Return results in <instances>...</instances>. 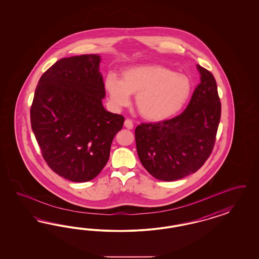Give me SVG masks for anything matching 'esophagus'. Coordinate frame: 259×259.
Returning <instances> with one entry per match:
<instances>
[{"instance_id":"1","label":"esophagus","mask_w":259,"mask_h":259,"mask_svg":"<svg viewBox=\"0 0 259 259\" xmlns=\"http://www.w3.org/2000/svg\"><path fill=\"white\" fill-rule=\"evenodd\" d=\"M124 126H125L127 129H133L134 123L133 121L131 120V119H129V118H127L125 119V121H124Z\"/></svg>"}]
</instances>
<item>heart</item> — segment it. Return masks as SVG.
I'll return each mask as SVG.
<instances>
[{
	"mask_svg": "<svg viewBox=\"0 0 259 259\" xmlns=\"http://www.w3.org/2000/svg\"><path fill=\"white\" fill-rule=\"evenodd\" d=\"M104 87L116 108L128 105L131 94H136L140 114L151 121H161L177 115L188 102L193 90L188 76L157 64L127 68L121 78L110 73Z\"/></svg>",
	"mask_w": 259,
	"mask_h": 259,
	"instance_id": "heart-1",
	"label": "heart"
}]
</instances>
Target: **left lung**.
Returning a JSON list of instances; mask_svg holds the SVG:
<instances>
[{
  "mask_svg": "<svg viewBox=\"0 0 259 259\" xmlns=\"http://www.w3.org/2000/svg\"><path fill=\"white\" fill-rule=\"evenodd\" d=\"M200 82L176 118L141 123L135 130L141 164L157 180L172 181L196 172L212 153L221 115L217 81L196 65Z\"/></svg>",
  "mask_w": 259,
  "mask_h": 259,
  "instance_id": "8db88e82",
  "label": "left lung"
}]
</instances>
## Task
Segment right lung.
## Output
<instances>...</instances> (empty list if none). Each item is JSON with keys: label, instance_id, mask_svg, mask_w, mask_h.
Here are the masks:
<instances>
[{"label": "right lung", "instance_id": "add662e5", "mask_svg": "<svg viewBox=\"0 0 259 259\" xmlns=\"http://www.w3.org/2000/svg\"><path fill=\"white\" fill-rule=\"evenodd\" d=\"M96 54L63 58L39 78L32 131L48 166L74 182L95 179L109 159L124 118L102 105L105 89Z\"/></svg>", "mask_w": 259, "mask_h": 259}]
</instances>
